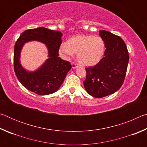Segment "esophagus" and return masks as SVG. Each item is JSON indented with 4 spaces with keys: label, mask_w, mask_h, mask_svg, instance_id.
<instances>
[{
    "label": "esophagus",
    "mask_w": 147,
    "mask_h": 147,
    "mask_svg": "<svg viewBox=\"0 0 147 147\" xmlns=\"http://www.w3.org/2000/svg\"><path fill=\"white\" fill-rule=\"evenodd\" d=\"M76 67H78V64H76L75 63H72V68L76 69Z\"/></svg>",
    "instance_id": "obj_1"
}]
</instances>
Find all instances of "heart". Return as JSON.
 Listing matches in <instances>:
<instances>
[{
	"instance_id": "obj_1",
	"label": "heart",
	"mask_w": 147,
	"mask_h": 147,
	"mask_svg": "<svg viewBox=\"0 0 147 147\" xmlns=\"http://www.w3.org/2000/svg\"><path fill=\"white\" fill-rule=\"evenodd\" d=\"M59 51L67 56L76 54L77 60L84 66H93L102 58L105 45L99 36H77L63 43Z\"/></svg>"
}]
</instances>
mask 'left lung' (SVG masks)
<instances>
[{
	"label": "left lung",
	"instance_id": "obj_1",
	"mask_svg": "<svg viewBox=\"0 0 147 147\" xmlns=\"http://www.w3.org/2000/svg\"><path fill=\"white\" fill-rule=\"evenodd\" d=\"M106 47L104 57L93 67L86 68L84 86L90 95L102 98L121 88L129 61L127 47L120 37L106 30L99 31Z\"/></svg>",
	"mask_w": 147,
	"mask_h": 147
}]
</instances>
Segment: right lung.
<instances>
[{"label":"right lung","mask_w":147,"mask_h":147,"mask_svg":"<svg viewBox=\"0 0 147 147\" xmlns=\"http://www.w3.org/2000/svg\"><path fill=\"white\" fill-rule=\"evenodd\" d=\"M61 36L62 34L58 30L40 27L26 30L17 40L14 47V71L19 81L28 90L40 95H47L56 92L63 82L72 65L69 61L58 57ZM34 40L46 45L49 58L38 70L28 72L20 65V53L24 42Z\"/></svg>","instance_id":"right-lung-1"}]
</instances>
